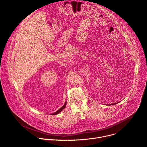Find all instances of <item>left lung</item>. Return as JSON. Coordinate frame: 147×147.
Returning a JSON list of instances; mask_svg holds the SVG:
<instances>
[{"label":"left lung","mask_w":147,"mask_h":147,"mask_svg":"<svg viewBox=\"0 0 147 147\" xmlns=\"http://www.w3.org/2000/svg\"><path fill=\"white\" fill-rule=\"evenodd\" d=\"M117 103H112V104H111V105H115V104H116Z\"/></svg>","instance_id":"obj_1"}]
</instances>
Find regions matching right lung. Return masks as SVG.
I'll use <instances>...</instances> for the list:
<instances>
[{
	"instance_id": "1",
	"label": "right lung",
	"mask_w": 147,
	"mask_h": 147,
	"mask_svg": "<svg viewBox=\"0 0 147 147\" xmlns=\"http://www.w3.org/2000/svg\"><path fill=\"white\" fill-rule=\"evenodd\" d=\"M66 102H65V104H64V105L62 107H61L59 110H57L56 112H55V113H52V115H57V114H58V113H59L62 110H63L65 108V107H66Z\"/></svg>"
}]
</instances>
